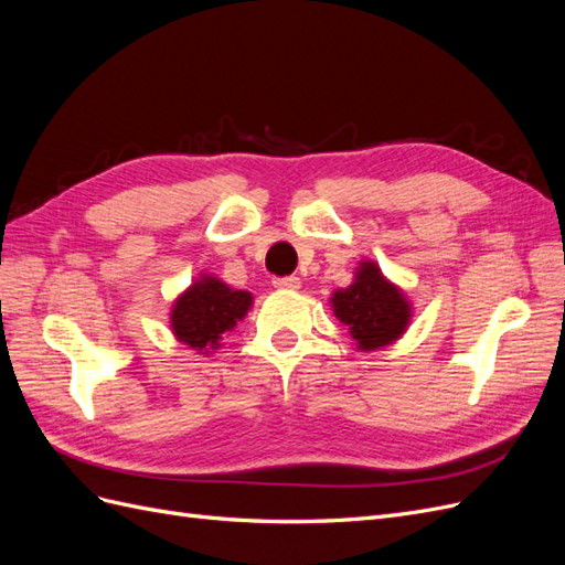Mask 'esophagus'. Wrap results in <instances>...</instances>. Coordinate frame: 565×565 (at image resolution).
Wrapping results in <instances>:
<instances>
[{
    "label": "esophagus",
    "mask_w": 565,
    "mask_h": 565,
    "mask_svg": "<svg viewBox=\"0 0 565 565\" xmlns=\"http://www.w3.org/2000/svg\"><path fill=\"white\" fill-rule=\"evenodd\" d=\"M301 280L297 276H282V278H273V287L280 289H299Z\"/></svg>",
    "instance_id": "esophagus-1"
}]
</instances>
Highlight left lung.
I'll return each mask as SVG.
<instances>
[{
	"label": "left lung",
	"mask_w": 565,
	"mask_h": 565,
	"mask_svg": "<svg viewBox=\"0 0 565 565\" xmlns=\"http://www.w3.org/2000/svg\"><path fill=\"white\" fill-rule=\"evenodd\" d=\"M332 303L334 316L349 324L351 337L365 351L391 344L403 334L409 320L403 295L370 262L358 268V278L351 287L334 292Z\"/></svg>",
	"instance_id": "8db88e82"
}]
</instances>
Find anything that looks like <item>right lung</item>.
<instances>
[{
    "mask_svg": "<svg viewBox=\"0 0 565 565\" xmlns=\"http://www.w3.org/2000/svg\"><path fill=\"white\" fill-rule=\"evenodd\" d=\"M252 303L249 292L231 289L214 278L198 280L172 311V330L195 351L218 347V339L241 320Z\"/></svg>",
    "mask_w": 565,
    "mask_h": 565,
    "instance_id": "obj_1",
    "label": "right lung"
}]
</instances>
